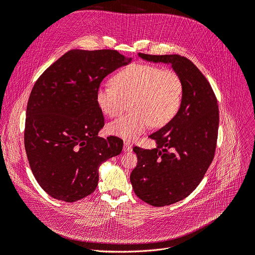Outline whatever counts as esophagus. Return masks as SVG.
<instances>
[{"label":"esophagus","mask_w":255,"mask_h":255,"mask_svg":"<svg viewBox=\"0 0 255 255\" xmlns=\"http://www.w3.org/2000/svg\"><path fill=\"white\" fill-rule=\"evenodd\" d=\"M131 150H132L131 143L128 142V141H125V142H124V151H125V152H129V151H131Z\"/></svg>","instance_id":"obj_1"}]
</instances>
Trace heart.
Wrapping results in <instances>:
<instances>
[{
  "mask_svg": "<svg viewBox=\"0 0 255 255\" xmlns=\"http://www.w3.org/2000/svg\"><path fill=\"white\" fill-rule=\"evenodd\" d=\"M183 81L172 70L148 63H133L121 70L113 84L97 90L96 100L101 112L114 118L130 106L133 112L107 126L110 134L132 141L151 125L161 128L179 113L183 100Z\"/></svg>",
  "mask_w": 255,
  "mask_h": 255,
  "instance_id": "heart-1",
  "label": "heart"
}]
</instances>
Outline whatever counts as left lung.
<instances>
[{
	"label": "left lung",
	"mask_w": 255,
	"mask_h": 255,
	"mask_svg": "<svg viewBox=\"0 0 255 255\" xmlns=\"http://www.w3.org/2000/svg\"><path fill=\"white\" fill-rule=\"evenodd\" d=\"M138 56L171 64L184 85L179 113L149 136L156 148H133L137 164L130 175L132 187L143 202L158 207L182 200L203 179L215 156L219 107L212 86L191 60L180 55Z\"/></svg>",
	"instance_id": "left-lung-1"
}]
</instances>
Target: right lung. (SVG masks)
<instances>
[{"mask_svg": "<svg viewBox=\"0 0 255 255\" xmlns=\"http://www.w3.org/2000/svg\"><path fill=\"white\" fill-rule=\"evenodd\" d=\"M116 50H72L32 88L25 149L35 179L51 197L75 202L98 185L99 168L123 149L119 137H99L104 117L96 93L105 77L130 63Z\"/></svg>", "mask_w": 255, "mask_h": 255, "instance_id": "right-lung-1", "label": "right lung"}]
</instances>
